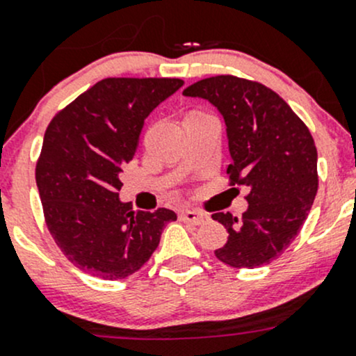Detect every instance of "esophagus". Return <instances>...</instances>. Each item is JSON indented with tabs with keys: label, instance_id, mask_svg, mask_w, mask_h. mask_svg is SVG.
Here are the masks:
<instances>
[{
	"label": "esophagus",
	"instance_id": "34e87169",
	"mask_svg": "<svg viewBox=\"0 0 356 356\" xmlns=\"http://www.w3.org/2000/svg\"><path fill=\"white\" fill-rule=\"evenodd\" d=\"M179 218H181L182 222H189V224L193 225H201L204 224V222H208V215L198 210H182L181 213H179Z\"/></svg>",
	"mask_w": 356,
	"mask_h": 356
}]
</instances>
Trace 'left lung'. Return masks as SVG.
<instances>
[{
    "mask_svg": "<svg viewBox=\"0 0 356 356\" xmlns=\"http://www.w3.org/2000/svg\"><path fill=\"white\" fill-rule=\"evenodd\" d=\"M184 96L210 102L224 117L231 186L248 189L241 218L211 215L229 232L215 257L234 268L270 264L307 220L318 189L317 148L301 118L260 82L215 75L195 82Z\"/></svg>",
    "mask_w": 356,
    "mask_h": 356,
    "instance_id": "obj_1",
    "label": "left lung"
}]
</instances>
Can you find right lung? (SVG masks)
Instances as JSON below:
<instances>
[{
	"label": "right lung",
	"mask_w": 356,
	"mask_h": 356,
	"mask_svg": "<svg viewBox=\"0 0 356 356\" xmlns=\"http://www.w3.org/2000/svg\"><path fill=\"white\" fill-rule=\"evenodd\" d=\"M181 79L108 77L55 115L46 129L35 182L63 254L82 272L117 281L138 272L175 211H134L122 203L120 172L139 145L145 118L182 88Z\"/></svg>",
	"instance_id": "add662e5"
}]
</instances>
